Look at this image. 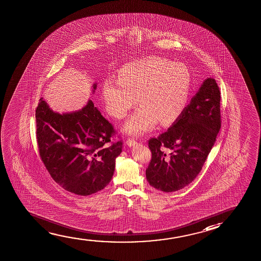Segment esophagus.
<instances>
[{"label":"esophagus","mask_w":261,"mask_h":261,"mask_svg":"<svg viewBox=\"0 0 261 261\" xmlns=\"http://www.w3.org/2000/svg\"><path fill=\"white\" fill-rule=\"evenodd\" d=\"M126 144H127V145H128L129 147H132V146H134V145H136L137 143H136V140L128 138V139L126 140Z\"/></svg>","instance_id":"1"}]
</instances>
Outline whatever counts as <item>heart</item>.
Masks as SVG:
<instances>
[{
	"instance_id": "b5f03b06",
	"label": "heart",
	"mask_w": 261,
	"mask_h": 261,
	"mask_svg": "<svg viewBox=\"0 0 261 261\" xmlns=\"http://www.w3.org/2000/svg\"><path fill=\"white\" fill-rule=\"evenodd\" d=\"M191 89L187 66L160 57L125 64L117 79H107L102 98L107 112L117 119L125 117L139 100L142 106L122 125L123 132L142 136L160 122L171 125L185 111Z\"/></svg>"
}]
</instances>
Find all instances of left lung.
<instances>
[{"instance_id": "1", "label": "left lung", "mask_w": 261, "mask_h": 261, "mask_svg": "<svg viewBox=\"0 0 261 261\" xmlns=\"http://www.w3.org/2000/svg\"><path fill=\"white\" fill-rule=\"evenodd\" d=\"M220 98L215 79L204 80L181 117L149 141L151 161L146 178L151 187L178 191L199 174L221 127Z\"/></svg>"}]
</instances>
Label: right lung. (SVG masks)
<instances>
[{
	"label": "right lung",
	"mask_w": 261,
	"mask_h": 261,
	"mask_svg": "<svg viewBox=\"0 0 261 261\" xmlns=\"http://www.w3.org/2000/svg\"><path fill=\"white\" fill-rule=\"evenodd\" d=\"M91 88L94 94L97 83ZM36 122L40 157L57 184L69 192L89 196L110 183L122 143L105 146L113 126L91 99L81 110L59 113L41 98Z\"/></svg>",
	"instance_id": "obj_1"
}]
</instances>
